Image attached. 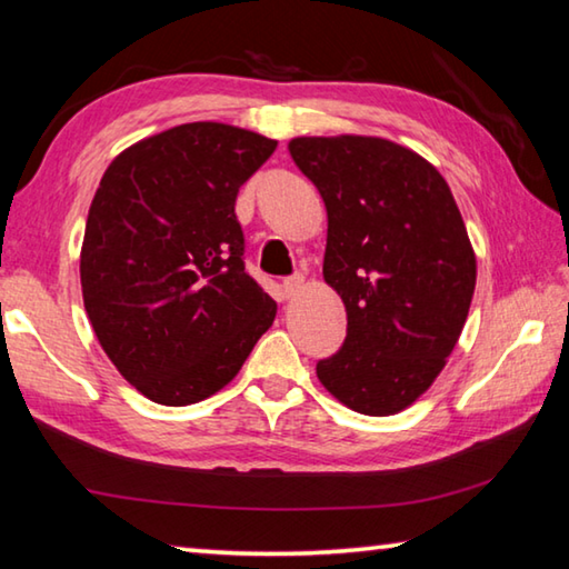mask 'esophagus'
<instances>
[{
    "instance_id": "1",
    "label": "esophagus",
    "mask_w": 569,
    "mask_h": 569,
    "mask_svg": "<svg viewBox=\"0 0 569 569\" xmlns=\"http://www.w3.org/2000/svg\"><path fill=\"white\" fill-rule=\"evenodd\" d=\"M281 288H283V293H286V296H296V293L301 291V288H303V276H301V273L286 276L283 281H281Z\"/></svg>"
}]
</instances>
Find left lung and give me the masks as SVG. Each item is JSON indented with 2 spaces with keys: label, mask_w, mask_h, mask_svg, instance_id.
Here are the masks:
<instances>
[{
  "label": "left lung",
  "mask_w": 569,
  "mask_h": 569,
  "mask_svg": "<svg viewBox=\"0 0 569 569\" xmlns=\"http://www.w3.org/2000/svg\"><path fill=\"white\" fill-rule=\"evenodd\" d=\"M288 150L326 203L323 278L349 319L316 373L349 409L389 417L431 387L465 329L477 283L465 220L437 168L397 142L341 134Z\"/></svg>",
  "instance_id": "obj_1"
}]
</instances>
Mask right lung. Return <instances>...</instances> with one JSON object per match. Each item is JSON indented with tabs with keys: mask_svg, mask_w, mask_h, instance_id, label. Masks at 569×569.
<instances>
[{
	"mask_svg": "<svg viewBox=\"0 0 569 569\" xmlns=\"http://www.w3.org/2000/svg\"><path fill=\"white\" fill-rule=\"evenodd\" d=\"M276 140L188 122L110 162L94 192L80 278L104 353L148 399L186 407L236 377L276 301L246 271L243 182Z\"/></svg>",
	"mask_w": 569,
	"mask_h": 569,
	"instance_id": "right-lung-1",
	"label": "right lung"
}]
</instances>
